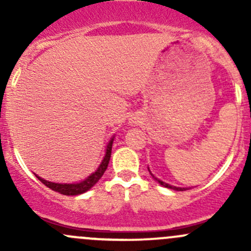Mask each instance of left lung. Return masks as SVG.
Wrapping results in <instances>:
<instances>
[{
  "label": "left lung",
  "instance_id": "8db88e82",
  "mask_svg": "<svg viewBox=\"0 0 251 251\" xmlns=\"http://www.w3.org/2000/svg\"><path fill=\"white\" fill-rule=\"evenodd\" d=\"M156 181L159 182V183L161 184V186H164V187H166V188H170V189H174V191H186V189H188V188H181V187H175V186H170V184H168V183H165V182H163V181H160V179H158V178H155Z\"/></svg>",
  "mask_w": 251,
  "mask_h": 251
}]
</instances>
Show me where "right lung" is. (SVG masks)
Here are the masks:
<instances>
[{"label":"right lung","instance_id":"right-lung-1","mask_svg":"<svg viewBox=\"0 0 251 251\" xmlns=\"http://www.w3.org/2000/svg\"><path fill=\"white\" fill-rule=\"evenodd\" d=\"M114 138H111L109 143L107 146V151H105V156L103 159L102 164L100 165V168L97 169L96 173H93L91 176H88L87 178L83 179V181L78 182V183H73V184H60V183H53V182H48L46 179H42L41 177L36 176L45 186L50 188L52 191L58 192L60 194H64V196H77V194L85 193L86 191H88L90 188H92L98 181H100V177L103 176V174L105 173L108 168V164H109L110 155H111V146H113Z\"/></svg>","mask_w":251,"mask_h":251}]
</instances>
